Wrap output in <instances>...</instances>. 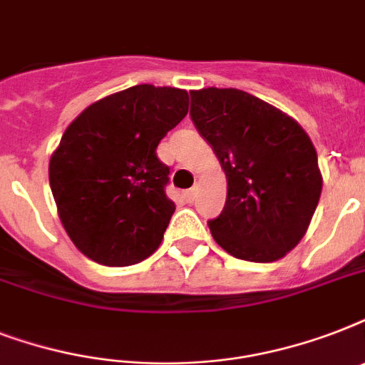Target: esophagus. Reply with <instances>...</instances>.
<instances>
[{
  "label": "esophagus",
  "mask_w": 365,
  "mask_h": 365,
  "mask_svg": "<svg viewBox=\"0 0 365 365\" xmlns=\"http://www.w3.org/2000/svg\"><path fill=\"white\" fill-rule=\"evenodd\" d=\"M183 197H185V200H187L189 205H193V200L197 199V189H189V191L183 193Z\"/></svg>",
  "instance_id": "obj_1"
}]
</instances>
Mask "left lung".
I'll return each mask as SVG.
<instances>
[{
    "label": "left lung",
    "instance_id": "obj_1",
    "mask_svg": "<svg viewBox=\"0 0 365 365\" xmlns=\"http://www.w3.org/2000/svg\"><path fill=\"white\" fill-rule=\"evenodd\" d=\"M191 121L227 176L225 206L208 222L214 240L239 259L284 257L307 233L322 193L309 134L239 88L191 91Z\"/></svg>",
    "mask_w": 365,
    "mask_h": 365
}]
</instances>
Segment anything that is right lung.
I'll return each mask as SVG.
<instances>
[{"mask_svg":"<svg viewBox=\"0 0 365 365\" xmlns=\"http://www.w3.org/2000/svg\"><path fill=\"white\" fill-rule=\"evenodd\" d=\"M187 110V91L136 85L91 104L66 128L48 182L66 233L88 259L126 267L159 248L176 205L157 145Z\"/></svg>","mask_w":365,"mask_h":365,"instance_id":"obj_1","label":"right lung"}]
</instances>
